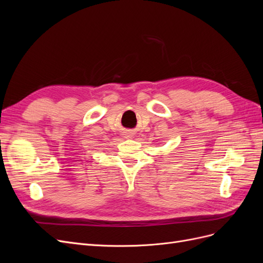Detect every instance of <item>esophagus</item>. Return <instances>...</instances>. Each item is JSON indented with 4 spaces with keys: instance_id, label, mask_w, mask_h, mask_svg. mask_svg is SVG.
<instances>
[{
    "instance_id": "1",
    "label": "esophagus",
    "mask_w": 263,
    "mask_h": 263,
    "mask_svg": "<svg viewBox=\"0 0 263 263\" xmlns=\"http://www.w3.org/2000/svg\"><path fill=\"white\" fill-rule=\"evenodd\" d=\"M125 136H126V138H132V136H133V135H132L130 133H127V134L125 135Z\"/></svg>"
}]
</instances>
